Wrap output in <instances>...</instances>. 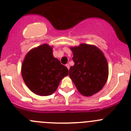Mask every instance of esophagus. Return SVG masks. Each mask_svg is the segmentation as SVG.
I'll return each mask as SVG.
<instances>
[{
  "mask_svg": "<svg viewBox=\"0 0 131 131\" xmlns=\"http://www.w3.org/2000/svg\"><path fill=\"white\" fill-rule=\"evenodd\" d=\"M66 67H67V68H68V70L70 69V65H69V64H66Z\"/></svg>",
  "mask_w": 131,
  "mask_h": 131,
  "instance_id": "1",
  "label": "esophagus"
}]
</instances>
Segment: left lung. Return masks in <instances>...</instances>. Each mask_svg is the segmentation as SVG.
<instances>
[{
  "label": "left lung",
  "mask_w": 131,
  "mask_h": 131,
  "mask_svg": "<svg viewBox=\"0 0 131 131\" xmlns=\"http://www.w3.org/2000/svg\"><path fill=\"white\" fill-rule=\"evenodd\" d=\"M74 65L69 76L80 94L90 96L99 92L106 84L108 67L106 58L97 47L82 43L71 47Z\"/></svg>",
  "instance_id": "obj_1"
}]
</instances>
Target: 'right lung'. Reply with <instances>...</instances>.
<instances>
[{"mask_svg": "<svg viewBox=\"0 0 131 131\" xmlns=\"http://www.w3.org/2000/svg\"><path fill=\"white\" fill-rule=\"evenodd\" d=\"M23 80L33 92L49 96L57 89L59 82L68 75V70L52 54V48L43 44L31 50L21 67Z\"/></svg>", "mask_w": 131, "mask_h": 131, "instance_id": "add662e5", "label": "right lung"}]
</instances>
